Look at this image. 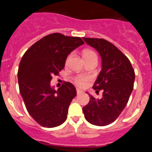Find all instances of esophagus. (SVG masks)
Instances as JSON below:
<instances>
[{
    "mask_svg": "<svg viewBox=\"0 0 152 152\" xmlns=\"http://www.w3.org/2000/svg\"><path fill=\"white\" fill-rule=\"evenodd\" d=\"M76 91H77V94H81V93L83 92V91H80V89H77V90H76Z\"/></svg>",
    "mask_w": 152,
    "mask_h": 152,
    "instance_id": "esophagus-1",
    "label": "esophagus"
}]
</instances>
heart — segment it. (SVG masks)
Wrapping results in <instances>:
<instances>
[{
    "label": "heart",
    "instance_id": "1",
    "mask_svg": "<svg viewBox=\"0 0 152 152\" xmlns=\"http://www.w3.org/2000/svg\"><path fill=\"white\" fill-rule=\"evenodd\" d=\"M83 56L84 58H85V60L87 61H90L91 59H96L97 60V55L96 54V52H94V51L91 50V49H86L83 52ZM72 58V55H69V56L67 57L66 61L65 63L68 64L70 59ZM90 78L87 76H84V75H77L74 78V82L77 84L79 87H84V86L87 84V83L89 81Z\"/></svg>",
    "mask_w": 152,
    "mask_h": 152
}]
</instances>
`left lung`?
I'll list each match as a JSON object with an SVG mask.
<instances>
[{
	"label": "left lung",
	"instance_id": "1",
	"mask_svg": "<svg viewBox=\"0 0 152 152\" xmlns=\"http://www.w3.org/2000/svg\"><path fill=\"white\" fill-rule=\"evenodd\" d=\"M94 47L102 58V70L93 88L103 91V97L90 95L82 110L87 121L104 126L113 123L128 103L133 90L135 72L129 58L113 44L103 39L83 38Z\"/></svg>",
	"mask_w": 152,
	"mask_h": 152
}]
</instances>
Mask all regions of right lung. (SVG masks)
Masks as SVG:
<instances>
[{
	"instance_id": "add662e5",
	"label": "right lung",
	"mask_w": 152,
	"mask_h": 152,
	"mask_svg": "<svg viewBox=\"0 0 152 152\" xmlns=\"http://www.w3.org/2000/svg\"><path fill=\"white\" fill-rule=\"evenodd\" d=\"M84 43L80 37L52 33L24 53L17 73L19 89L28 113L40 126L53 128L66 120L76 89L65 81L56 91L50 81L64 68L68 55Z\"/></svg>"
}]
</instances>
